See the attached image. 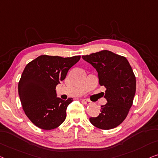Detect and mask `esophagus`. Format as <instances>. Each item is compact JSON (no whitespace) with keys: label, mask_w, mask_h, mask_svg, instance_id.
I'll use <instances>...</instances> for the list:
<instances>
[{"label":"esophagus","mask_w":158,"mask_h":158,"mask_svg":"<svg viewBox=\"0 0 158 158\" xmlns=\"http://www.w3.org/2000/svg\"><path fill=\"white\" fill-rule=\"evenodd\" d=\"M81 102H83L84 103H85V104H90V103H91V102H90V101L86 100V99H82Z\"/></svg>","instance_id":"34e87169"}]
</instances>
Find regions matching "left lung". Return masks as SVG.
Wrapping results in <instances>:
<instances>
[{
    "mask_svg": "<svg viewBox=\"0 0 158 158\" xmlns=\"http://www.w3.org/2000/svg\"><path fill=\"white\" fill-rule=\"evenodd\" d=\"M98 72V82L106 89L104 98L107 103L102 106L97 117L89 118L96 128L109 130L119 126L133 104L136 80L128 61L123 56L103 50L82 56Z\"/></svg>",
    "mask_w": 158,
    "mask_h": 158,
    "instance_id": "8db88e82",
    "label": "left lung"
}]
</instances>
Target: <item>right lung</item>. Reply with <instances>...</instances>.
Here are the masks:
<instances>
[{"label":"right lung","instance_id":"right-lung-1","mask_svg":"<svg viewBox=\"0 0 158 158\" xmlns=\"http://www.w3.org/2000/svg\"><path fill=\"white\" fill-rule=\"evenodd\" d=\"M80 57L41 55L25 67L18 83V94L25 114L38 128L52 130L64 121L72 98L61 99L55 89Z\"/></svg>","mask_w":158,"mask_h":158}]
</instances>
